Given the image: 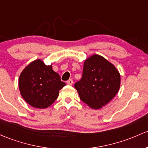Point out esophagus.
I'll list each match as a JSON object with an SVG mask.
<instances>
[{
	"mask_svg": "<svg viewBox=\"0 0 148 148\" xmlns=\"http://www.w3.org/2000/svg\"><path fill=\"white\" fill-rule=\"evenodd\" d=\"M66 84H67L68 85H72L73 84V80L72 79H69V80L66 82Z\"/></svg>",
	"mask_w": 148,
	"mask_h": 148,
	"instance_id": "1",
	"label": "esophagus"
}]
</instances>
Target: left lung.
Returning <instances> with one entry per match:
<instances>
[{"instance_id": "1", "label": "left lung", "mask_w": 148, "mask_h": 148, "mask_svg": "<svg viewBox=\"0 0 148 148\" xmlns=\"http://www.w3.org/2000/svg\"><path fill=\"white\" fill-rule=\"evenodd\" d=\"M120 86L119 71L99 54H93L85 60L82 79L74 84L81 100L94 109L101 108L111 101Z\"/></svg>"}]
</instances>
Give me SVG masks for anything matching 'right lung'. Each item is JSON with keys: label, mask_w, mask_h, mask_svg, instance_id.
<instances>
[{"label": "right lung", "mask_w": 148, "mask_h": 148, "mask_svg": "<svg viewBox=\"0 0 148 148\" xmlns=\"http://www.w3.org/2000/svg\"><path fill=\"white\" fill-rule=\"evenodd\" d=\"M65 85L60 76L52 69V64H45L41 60L29 63L18 80L22 97L36 108H46L52 105Z\"/></svg>", "instance_id": "1"}]
</instances>
